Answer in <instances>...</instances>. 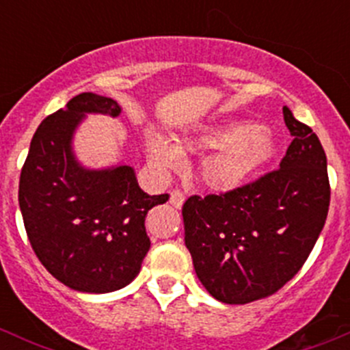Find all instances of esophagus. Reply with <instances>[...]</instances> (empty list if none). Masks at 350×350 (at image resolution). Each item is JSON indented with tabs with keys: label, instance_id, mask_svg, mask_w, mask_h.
<instances>
[{
	"label": "esophagus",
	"instance_id": "esophagus-1",
	"mask_svg": "<svg viewBox=\"0 0 350 350\" xmlns=\"http://www.w3.org/2000/svg\"><path fill=\"white\" fill-rule=\"evenodd\" d=\"M185 195H183L179 189H174V191H171V195H169V203L172 204L174 208H181L183 203H185Z\"/></svg>",
	"mask_w": 350,
	"mask_h": 350
}]
</instances>
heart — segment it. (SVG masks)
Segmentation results:
<instances>
[{
    "label": "heart",
    "instance_id": "obj_1",
    "mask_svg": "<svg viewBox=\"0 0 350 350\" xmlns=\"http://www.w3.org/2000/svg\"><path fill=\"white\" fill-rule=\"evenodd\" d=\"M146 149L149 162L161 174L181 169L185 152H208L200 162L201 183L217 193H228L242 188L266 167L276 154L278 144L269 126L228 120L198 126L183 135L179 144L149 132Z\"/></svg>",
    "mask_w": 350,
    "mask_h": 350
}]
</instances>
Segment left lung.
Here are the masks:
<instances>
[{
    "label": "left lung",
    "mask_w": 350,
    "mask_h": 350,
    "mask_svg": "<svg viewBox=\"0 0 350 350\" xmlns=\"http://www.w3.org/2000/svg\"><path fill=\"white\" fill-rule=\"evenodd\" d=\"M293 142L280 169L225 195L183 204L185 243L213 298L243 305L273 295L301 269L325 225L330 185L319 137L283 107Z\"/></svg>",
    "instance_id": "obj_1"
}]
</instances>
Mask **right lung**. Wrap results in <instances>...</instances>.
Wrapping results in <instances>:
<instances>
[{
	"instance_id": "1",
	"label": "right lung",
	"mask_w": 350,
	"mask_h": 350,
	"mask_svg": "<svg viewBox=\"0 0 350 350\" xmlns=\"http://www.w3.org/2000/svg\"><path fill=\"white\" fill-rule=\"evenodd\" d=\"M116 118L122 108L94 93L74 96L38 125L20 176L18 201L31 249L45 269L81 293H111L140 273L149 252L146 215L167 195H147L135 169H91L72 140L86 115Z\"/></svg>"
}]
</instances>
